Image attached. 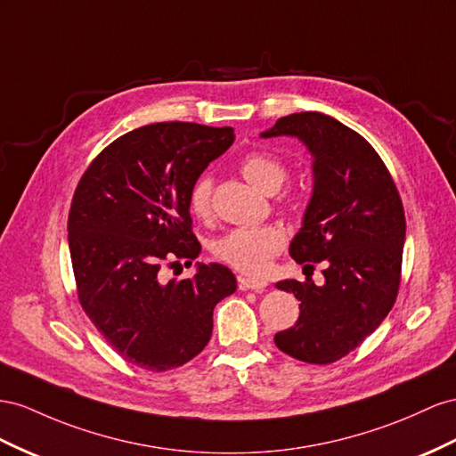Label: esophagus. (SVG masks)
Masks as SVG:
<instances>
[{"instance_id": "obj_1", "label": "esophagus", "mask_w": 456, "mask_h": 456, "mask_svg": "<svg viewBox=\"0 0 456 456\" xmlns=\"http://www.w3.org/2000/svg\"><path fill=\"white\" fill-rule=\"evenodd\" d=\"M240 288L241 289H251V291H263L266 289V281L265 280H256V278H248V276H240Z\"/></svg>"}]
</instances>
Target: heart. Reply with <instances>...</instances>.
Segmentation results:
<instances>
[{"label":"heart","instance_id":"obj_1","mask_svg":"<svg viewBox=\"0 0 456 456\" xmlns=\"http://www.w3.org/2000/svg\"><path fill=\"white\" fill-rule=\"evenodd\" d=\"M243 178L251 182L256 190L265 193H276L281 183L288 180V167L276 155L265 151H253L245 155L240 163ZM191 213L200 218H207L213 211V176L201 175L193 182L188 195ZM288 208H297L299 201L295 198L286 200ZM286 243V233L280 226H241L228 230L218 236L211 251L213 255L232 268L245 274H261L270 261L281 251Z\"/></svg>","mask_w":456,"mask_h":456}]
</instances>
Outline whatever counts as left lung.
<instances>
[{
  "instance_id": "left-lung-1",
  "label": "left lung",
  "mask_w": 456,
  "mask_h": 456,
  "mask_svg": "<svg viewBox=\"0 0 456 456\" xmlns=\"http://www.w3.org/2000/svg\"><path fill=\"white\" fill-rule=\"evenodd\" d=\"M261 136L297 138L314 159L313 195L289 255L305 266L324 263L326 280L278 281L301 301V313L274 343L303 362H336L384 322L397 299L407 232L399 191L374 147L328 115L281 117Z\"/></svg>"
}]
</instances>
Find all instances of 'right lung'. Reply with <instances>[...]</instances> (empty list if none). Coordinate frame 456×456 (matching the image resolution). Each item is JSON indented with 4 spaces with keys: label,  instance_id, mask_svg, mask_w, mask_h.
<instances>
[{
    "label": "right lung",
    "instance_id": "1",
    "mask_svg": "<svg viewBox=\"0 0 456 456\" xmlns=\"http://www.w3.org/2000/svg\"><path fill=\"white\" fill-rule=\"evenodd\" d=\"M233 128L155 122L109 143L80 178L69 213V249L84 313L122 359L165 372L200 354L213 309L236 276L198 263L186 280L161 268L198 258L188 195L233 143Z\"/></svg>",
    "mask_w": 456,
    "mask_h": 456
}]
</instances>
